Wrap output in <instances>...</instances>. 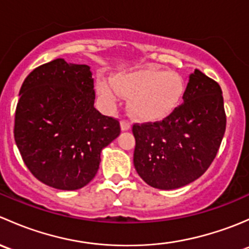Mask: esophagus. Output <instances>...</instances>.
Segmentation results:
<instances>
[{
	"mask_svg": "<svg viewBox=\"0 0 249 249\" xmlns=\"http://www.w3.org/2000/svg\"><path fill=\"white\" fill-rule=\"evenodd\" d=\"M120 126H122V130L123 131H127V130H130V127H131V124H130L127 120H122V123H120Z\"/></svg>",
	"mask_w": 249,
	"mask_h": 249,
	"instance_id": "esophagus-1",
	"label": "esophagus"
}]
</instances>
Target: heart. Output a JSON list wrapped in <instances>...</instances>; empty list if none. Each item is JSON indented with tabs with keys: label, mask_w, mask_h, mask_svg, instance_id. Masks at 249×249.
<instances>
[{
	"label": "heart",
	"mask_w": 249,
	"mask_h": 249,
	"mask_svg": "<svg viewBox=\"0 0 249 249\" xmlns=\"http://www.w3.org/2000/svg\"><path fill=\"white\" fill-rule=\"evenodd\" d=\"M102 101L113 107L120 94L130 97L131 114L141 122H159L172 114L185 94L184 78L176 71L144 67L117 74L113 80H97Z\"/></svg>",
	"instance_id": "b5f03b06"
}]
</instances>
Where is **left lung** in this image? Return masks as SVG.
Returning a JSON list of instances; mask_svg holds the SVG:
<instances>
[{
  "label": "left lung",
  "instance_id": "left-lung-1",
  "mask_svg": "<svg viewBox=\"0 0 249 249\" xmlns=\"http://www.w3.org/2000/svg\"><path fill=\"white\" fill-rule=\"evenodd\" d=\"M227 126L222 89L199 70L189 76L183 104L165 119L134 124V165L153 188L194 182L214 160Z\"/></svg>",
  "mask_w": 249,
  "mask_h": 249
}]
</instances>
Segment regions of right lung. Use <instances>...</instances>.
Segmentation results:
<instances>
[{
    "mask_svg": "<svg viewBox=\"0 0 249 249\" xmlns=\"http://www.w3.org/2000/svg\"><path fill=\"white\" fill-rule=\"evenodd\" d=\"M19 95L14 139L30 172L55 189L87 185L120 134L119 120L94 107L90 67L55 59L25 78Z\"/></svg>",
    "mask_w": 249,
    "mask_h": 249,
    "instance_id": "1",
    "label": "right lung"
}]
</instances>
